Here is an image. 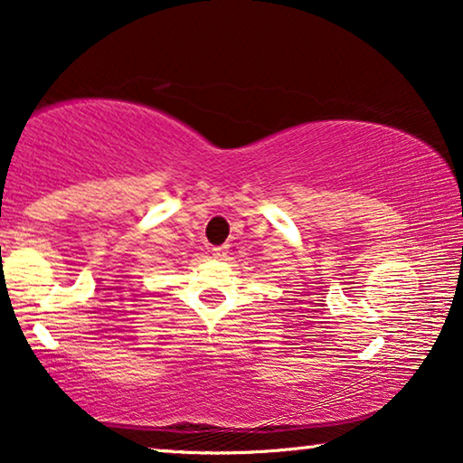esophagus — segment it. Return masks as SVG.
<instances>
[{"label":"esophagus","mask_w":463,"mask_h":463,"mask_svg":"<svg viewBox=\"0 0 463 463\" xmlns=\"http://www.w3.org/2000/svg\"><path fill=\"white\" fill-rule=\"evenodd\" d=\"M226 253H229V245H220V247H212V255L216 260H224Z\"/></svg>","instance_id":"obj_1"}]
</instances>
